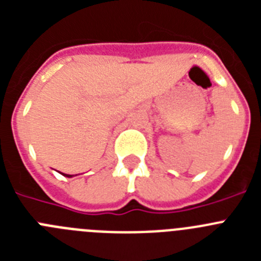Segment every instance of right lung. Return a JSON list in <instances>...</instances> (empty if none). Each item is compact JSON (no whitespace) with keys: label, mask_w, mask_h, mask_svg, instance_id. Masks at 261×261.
<instances>
[{"label":"right lung","mask_w":261,"mask_h":261,"mask_svg":"<svg viewBox=\"0 0 261 261\" xmlns=\"http://www.w3.org/2000/svg\"><path fill=\"white\" fill-rule=\"evenodd\" d=\"M61 174H62V172H61ZM62 175H64V176H66V177H71V176H73V175H68V174H62Z\"/></svg>","instance_id":"add662e5"}]
</instances>
